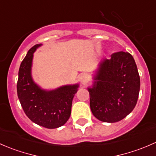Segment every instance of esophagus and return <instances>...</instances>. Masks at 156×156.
<instances>
[{
    "label": "esophagus",
    "mask_w": 156,
    "mask_h": 156,
    "mask_svg": "<svg viewBox=\"0 0 156 156\" xmlns=\"http://www.w3.org/2000/svg\"><path fill=\"white\" fill-rule=\"evenodd\" d=\"M79 81L81 84H86L88 81V75L87 74H82V75H81L79 77Z\"/></svg>",
    "instance_id": "1"
}]
</instances>
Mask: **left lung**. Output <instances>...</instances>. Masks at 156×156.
<instances>
[{"label": "left lung", "instance_id": "obj_1", "mask_svg": "<svg viewBox=\"0 0 156 156\" xmlns=\"http://www.w3.org/2000/svg\"><path fill=\"white\" fill-rule=\"evenodd\" d=\"M95 84L89 88L93 115L104 122H117L130 114L137 102L140 79L133 57L127 52L113 53L100 63Z\"/></svg>", "mask_w": 156, "mask_h": 156}]
</instances>
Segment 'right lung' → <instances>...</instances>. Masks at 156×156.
I'll use <instances>...</instances> for the list:
<instances>
[{"mask_svg":"<svg viewBox=\"0 0 156 156\" xmlns=\"http://www.w3.org/2000/svg\"><path fill=\"white\" fill-rule=\"evenodd\" d=\"M40 45L33 46L22 61L19 69L17 95L30 120L46 128H57L66 124L70 117L72 99L78 85L45 91L33 82L31 76L33 53Z\"/></svg>","mask_w":156,"mask_h":156,"instance_id":"add662e5","label":"right lung"}]
</instances>
